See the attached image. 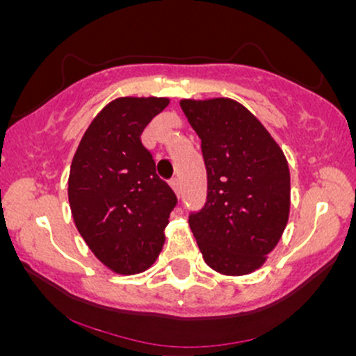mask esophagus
I'll return each mask as SVG.
<instances>
[{
    "label": "esophagus",
    "instance_id": "esophagus-1",
    "mask_svg": "<svg viewBox=\"0 0 356 356\" xmlns=\"http://www.w3.org/2000/svg\"><path fill=\"white\" fill-rule=\"evenodd\" d=\"M169 184H170V187H172V189L175 191V194H181V187H179V179L177 177H172L169 181Z\"/></svg>",
    "mask_w": 356,
    "mask_h": 356
}]
</instances>
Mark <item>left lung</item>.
Listing matches in <instances>:
<instances>
[{
	"label": "left lung",
	"mask_w": 356,
	"mask_h": 356,
	"mask_svg": "<svg viewBox=\"0 0 356 356\" xmlns=\"http://www.w3.org/2000/svg\"><path fill=\"white\" fill-rule=\"evenodd\" d=\"M181 107L201 138L207 170V199L189 214L191 229L212 269L249 275L263 266L288 222V162L238 102L182 100Z\"/></svg>",
	"instance_id": "obj_1"
}]
</instances>
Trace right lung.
<instances>
[{
	"label": "right lung",
	"instance_id": "right-lung-1",
	"mask_svg": "<svg viewBox=\"0 0 356 356\" xmlns=\"http://www.w3.org/2000/svg\"><path fill=\"white\" fill-rule=\"evenodd\" d=\"M169 99H117L93 118L73 157L68 201L88 248L118 275L145 271L177 204L140 136Z\"/></svg>",
	"mask_w": 356,
	"mask_h": 356
}]
</instances>
